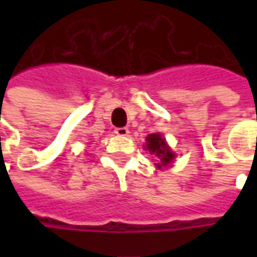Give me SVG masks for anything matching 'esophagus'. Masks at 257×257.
<instances>
[{"instance_id":"obj_1","label":"esophagus","mask_w":257,"mask_h":257,"mask_svg":"<svg viewBox=\"0 0 257 257\" xmlns=\"http://www.w3.org/2000/svg\"><path fill=\"white\" fill-rule=\"evenodd\" d=\"M114 133L117 134V136H127L128 134V128L127 127H117L114 130Z\"/></svg>"}]
</instances>
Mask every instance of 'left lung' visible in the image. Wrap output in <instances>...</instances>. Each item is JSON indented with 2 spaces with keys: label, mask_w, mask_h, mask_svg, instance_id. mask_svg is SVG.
Here are the masks:
<instances>
[{
  "label": "left lung",
  "mask_w": 257,
  "mask_h": 257,
  "mask_svg": "<svg viewBox=\"0 0 257 257\" xmlns=\"http://www.w3.org/2000/svg\"><path fill=\"white\" fill-rule=\"evenodd\" d=\"M146 140H147V150L152 154H156L162 162L160 164H157L159 167L167 166L174 159V154L170 152L169 146L166 144L160 134H150Z\"/></svg>",
  "instance_id": "left-lung-1"
}]
</instances>
